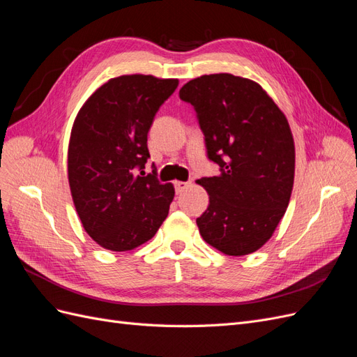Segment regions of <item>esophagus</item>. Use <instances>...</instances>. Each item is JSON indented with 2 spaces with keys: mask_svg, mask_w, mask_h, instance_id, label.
<instances>
[{
  "mask_svg": "<svg viewBox=\"0 0 357 357\" xmlns=\"http://www.w3.org/2000/svg\"><path fill=\"white\" fill-rule=\"evenodd\" d=\"M190 185V183L189 181H176L174 183V188H176V192L177 193H181L183 190H185L188 186Z\"/></svg>",
  "mask_w": 357,
  "mask_h": 357,
  "instance_id": "esophagus-1",
  "label": "esophagus"
}]
</instances>
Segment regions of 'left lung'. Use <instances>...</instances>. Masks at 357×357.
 I'll use <instances>...</instances> for the list:
<instances>
[{
  "label": "left lung",
  "instance_id": "8db88e82",
  "mask_svg": "<svg viewBox=\"0 0 357 357\" xmlns=\"http://www.w3.org/2000/svg\"><path fill=\"white\" fill-rule=\"evenodd\" d=\"M178 95L195 110L207 158L220 171L198 180L210 197L199 234L225 255L253 253L271 238L294 188L287 119L257 83L226 73L193 79Z\"/></svg>",
  "mask_w": 357,
  "mask_h": 357
}]
</instances>
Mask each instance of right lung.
I'll return each mask as SVG.
<instances>
[{
	"label": "right lung",
	"instance_id": "add662e5",
	"mask_svg": "<svg viewBox=\"0 0 357 357\" xmlns=\"http://www.w3.org/2000/svg\"><path fill=\"white\" fill-rule=\"evenodd\" d=\"M177 79L121 75L102 84L75 117L68 181L84 231L101 247L126 252L149 241L174 198L156 168L146 174L147 134Z\"/></svg>",
	"mask_w": 357,
	"mask_h": 357
}]
</instances>
